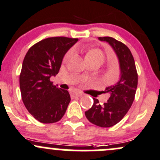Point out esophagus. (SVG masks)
Wrapping results in <instances>:
<instances>
[{
    "label": "esophagus",
    "instance_id": "obj_1",
    "mask_svg": "<svg viewBox=\"0 0 160 160\" xmlns=\"http://www.w3.org/2000/svg\"><path fill=\"white\" fill-rule=\"evenodd\" d=\"M70 95L71 97H72V98H76V97L82 96V93L75 91V90H72V91H70Z\"/></svg>",
    "mask_w": 160,
    "mask_h": 160
}]
</instances>
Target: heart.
Returning a JSON list of instances; mask_svg holds the SVG:
<instances>
[{"mask_svg": "<svg viewBox=\"0 0 160 160\" xmlns=\"http://www.w3.org/2000/svg\"><path fill=\"white\" fill-rule=\"evenodd\" d=\"M72 54V50H70V51L67 52V53L66 54L65 56V59H67L69 57L71 56ZM89 56H96V57L100 58V59H102V61H104V53L99 49H92L90 51L88 52L86 55V57H89Z\"/></svg>", "mask_w": 160, "mask_h": 160, "instance_id": "1", "label": "heart"}]
</instances>
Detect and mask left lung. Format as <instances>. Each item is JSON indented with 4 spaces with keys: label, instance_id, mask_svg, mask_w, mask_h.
<instances>
[{
    "label": "left lung",
    "instance_id": "8db88e82",
    "mask_svg": "<svg viewBox=\"0 0 160 160\" xmlns=\"http://www.w3.org/2000/svg\"><path fill=\"white\" fill-rule=\"evenodd\" d=\"M107 42L115 52L120 66V79L116 84L108 87L105 93L110 94L108 102L100 104L93 99V106L85 112L90 122L102 128H108L118 123L130 109L138 85V73L130 49L124 43L111 37H99Z\"/></svg>",
    "mask_w": 160,
    "mask_h": 160
}]
</instances>
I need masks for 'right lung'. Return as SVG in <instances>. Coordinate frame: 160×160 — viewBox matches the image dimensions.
<instances>
[{"label":"right lung","instance_id":"1","mask_svg":"<svg viewBox=\"0 0 160 160\" xmlns=\"http://www.w3.org/2000/svg\"><path fill=\"white\" fill-rule=\"evenodd\" d=\"M78 38L51 37L32 46L24 58L19 77L24 104L38 122L54 123L63 117L70 101L67 90L50 81L59 72L67 52Z\"/></svg>","mask_w":160,"mask_h":160}]
</instances>
